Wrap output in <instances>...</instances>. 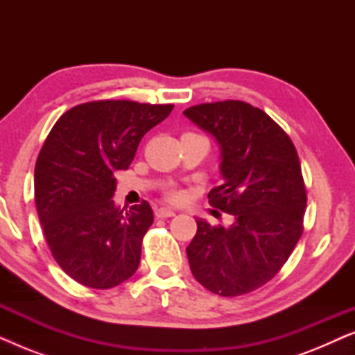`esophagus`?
I'll return each mask as SVG.
<instances>
[{
  "label": "esophagus",
  "mask_w": 355,
  "mask_h": 355,
  "mask_svg": "<svg viewBox=\"0 0 355 355\" xmlns=\"http://www.w3.org/2000/svg\"><path fill=\"white\" fill-rule=\"evenodd\" d=\"M155 215H157L158 218H171V216L176 215V211L171 210V208L162 207V208H158L157 211H155Z\"/></svg>",
  "instance_id": "obj_1"
}]
</instances>
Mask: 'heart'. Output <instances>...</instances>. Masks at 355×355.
<instances>
[{
	"mask_svg": "<svg viewBox=\"0 0 355 355\" xmlns=\"http://www.w3.org/2000/svg\"><path fill=\"white\" fill-rule=\"evenodd\" d=\"M169 197H171V198H178L179 193H178L176 191H173V192H169Z\"/></svg>",
	"mask_w": 355,
	"mask_h": 355,
	"instance_id": "b5f03b06",
	"label": "heart"
}]
</instances>
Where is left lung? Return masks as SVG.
<instances>
[{
    "mask_svg": "<svg viewBox=\"0 0 355 355\" xmlns=\"http://www.w3.org/2000/svg\"><path fill=\"white\" fill-rule=\"evenodd\" d=\"M184 116L220 147L221 186L210 205L231 226L198 218L187 245L192 275L211 293L234 297L268 283L302 236L307 193L294 144L268 114L244 101L191 106Z\"/></svg>",
    "mask_w": 355,
    "mask_h": 355,
    "instance_id": "1",
    "label": "left lung"
}]
</instances>
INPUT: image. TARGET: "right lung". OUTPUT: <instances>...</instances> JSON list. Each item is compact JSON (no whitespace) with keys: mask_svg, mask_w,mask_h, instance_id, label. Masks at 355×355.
Instances as JSON below:
<instances>
[{"mask_svg":"<svg viewBox=\"0 0 355 355\" xmlns=\"http://www.w3.org/2000/svg\"><path fill=\"white\" fill-rule=\"evenodd\" d=\"M173 105L100 100L66 111L43 144L35 164V203L58 265L77 283L114 288L137 270L148 202L119 208L116 171L132 163L140 140L166 119Z\"/></svg>","mask_w":355,"mask_h":355,"instance_id":"1","label":"right lung"}]
</instances>
